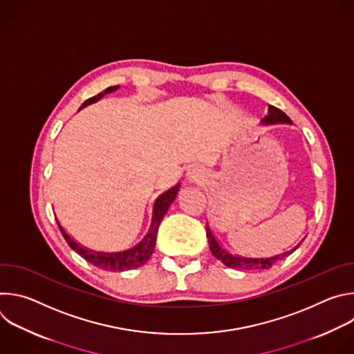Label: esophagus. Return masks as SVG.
<instances>
[{"label": "esophagus", "mask_w": 354, "mask_h": 354, "mask_svg": "<svg viewBox=\"0 0 354 354\" xmlns=\"http://www.w3.org/2000/svg\"><path fill=\"white\" fill-rule=\"evenodd\" d=\"M187 178H189L190 182H197L198 180V174L196 171H192V172H189Z\"/></svg>", "instance_id": "esophagus-1"}]
</instances>
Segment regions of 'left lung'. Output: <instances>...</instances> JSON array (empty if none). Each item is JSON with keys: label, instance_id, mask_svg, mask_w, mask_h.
<instances>
[{"label": "left lung", "instance_id": "obj_1", "mask_svg": "<svg viewBox=\"0 0 354 354\" xmlns=\"http://www.w3.org/2000/svg\"><path fill=\"white\" fill-rule=\"evenodd\" d=\"M263 122H265V123H291V119H290L284 112H281L279 108L270 105V106H269V113H268V116H265ZM206 231H207V238H209V243H210V249H212V252H213V255H214L218 261H221L225 266L232 268V269H242V270H263V269H269V268H272L277 261H280V259L288 257L290 254H292V252L298 248V246H297L295 249H292V250H290V252H286V254H283V255H277V257L269 258V259H245V258H239V257H232V255H230L228 252H225V250L217 243V241L214 239V236H213L212 231L209 230V227L206 228Z\"/></svg>", "mask_w": 354, "mask_h": 354}]
</instances>
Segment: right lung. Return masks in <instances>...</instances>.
<instances>
[{
    "mask_svg": "<svg viewBox=\"0 0 354 354\" xmlns=\"http://www.w3.org/2000/svg\"><path fill=\"white\" fill-rule=\"evenodd\" d=\"M118 88L119 86H109L105 91L99 92L97 95L86 99L85 102L82 104L81 109L88 106V105H91V104H93V102H97V100L102 97L104 95H106L109 92H113ZM178 192H179V185L174 186L172 189H169L168 192H165L164 194H161L157 198L156 205H154L153 223H151V228H149L148 234L145 235V238L137 246H134L133 249L124 250V252H122V254H96V252L86 250L82 246H80L78 243H75L67 235V232L62 228L59 221H57V224H59V228H60L66 242L70 245V248L74 249L81 258H84L86 262L92 263L93 266L102 269V270H109V272H123V270L136 269V268L142 266L149 259V257L153 255L154 248H156V241H157V232H158L160 223L162 221V218H164L165 213L168 212L171 203L175 200Z\"/></svg>",
    "mask_w": 354,
    "mask_h": 354,
    "instance_id": "add662e5",
    "label": "right lung"
}]
</instances>
